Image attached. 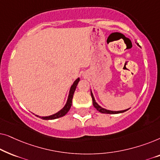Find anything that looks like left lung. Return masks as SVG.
<instances>
[{"instance_id": "left-lung-1", "label": "left lung", "mask_w": 160, "mask_h": 160, "mask_svg": "<svg viewBox=\"0 0 160 160\" xmlns=\"http://www.w3.org/2000/svg\"><path fill=\"white\" fill-rule=\"evenodd\" d=\"M135 43H136V44L138 46H139V44L137 42H135ZM91 96H92V103H93L94 107H95V108L97 109V110L99 111V112L102 113H109V114H116V113H120L125 112V111L129 110V108L125 109V110H123V111H117L108 110V109H106V108H102V107H101V106H99V105L98 104V102L95 101L93 94H92V90H91Z\"/></svg>"}]
</instances>
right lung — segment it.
I'll return each instance as SVG.
<instances>
[{
    "mask_svg": "<svg viewBox=\"0 0 160 160\" xmlns=\"http://www.w3.org/2000/svg\"><path fill=\"white\" fill-rule=\"evenodd\" d=\"M80 81V78H78L77 79H76V81H74V82L73 83V84L71 85V88H70V91H69V95L68 97V100L67 102L64 107L55 113L54 114L50 115V116H47V117H39L38 115H36V117H40L41 119H45V120H52V119H58V118L62 117L63 116H65L66 113L68 112V111L71 108V107L72 106V100H73V94L74 92L76 90V86H77L78 82Z\"/></svg>",
    "mask_w": 160,
    "mask_h": 160,
    "instance_id": "obj_1",
    "label": "right lung"
}]
</instances>
